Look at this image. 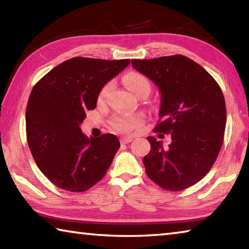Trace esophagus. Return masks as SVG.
I'll list each match as a JSON object with an SVG mask.
<instances>
[{
	"instance_id": "obj_1",
	"label": "esophagus",
	"mask_w": 249,
	"mask_h": 249,
	"mask_svg": "<svg viewBox=\"0 0 249 249\" xmlns=\"http://www.w3.org/2000/svg\"><path fill=\"white\" fill-rule=\"evenodd\" d=\"M132 141H133V137H130V136H125V137L121 138L122 144H128V142H130Z\"/></svg>"
}]
</instances>
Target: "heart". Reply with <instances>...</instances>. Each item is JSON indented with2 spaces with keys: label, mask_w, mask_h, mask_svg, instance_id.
Here are the masks:
<instances>
[{
  "label": "heart",
  "mask_w": 249,
  "mask_h": 249,
  "mask_svg": "<svg viewBox=\"0 0 249 249\" xmlns=\"http://www.w3.org/2000/svg\"><path fill=\"white\" fill-rule=\"evenodd\" d=\"M124 83L126 84V87L136 95L142 90H150V84L148 80H147L144 75L138 72H129L126 74L124 77ZM108 89L109 84H107V86H104L102 88V90L100 91L98 96L99 103L103 102ZM142 122H144V115L141 114V113H137V114L116 116L115 119L112 121L111 125L113 129H115L116 132L127 134L132 132L135 128H137L138 126H141Z\"/></svg>",
  "instance_id": "1"
}]
</instances>
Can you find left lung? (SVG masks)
Listing matches in <instances>:
<instances>
[{
    "label": "left lung",
    "mask_w": 249,
    "mask_h": 249,
    "mask_svg": "<svg viewBox=\"0 0 249 249\" xmlns=\"http://www.w3.org/2000/svg\"><path fill=\"white\" fill-rule=\"evenodd\" d=\"M132 66L158 87L155 132L171 136L168 147L147 137L150 151L142 160L146 174L165 190L191 187L210 171L223 144L226 107L221 88L208 71L182 54L133 59Z\"/></svg>",
    "instance_id": "1"
}]
</instances>
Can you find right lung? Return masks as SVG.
<instances>
[{
	"instance_id": "add662e5",
	"label": "right lung",
	"mask_w": 249,
	"mask_h": 249,
	"mask_svg": "<svg viewBox=\"0 0 249 249\" xmlns=\"http://www.w3.org/2000/svg\"><path fill=\"white\" fill-rule=\"evenodd\" d=\"M129 59L74 57L54 67L33 88L26 135L40 171L70 192H82L107 174L120 148L115 135L87 137L80 124L96 107L100 91L129 65Z\"/></svg>"
}]
</instances>
